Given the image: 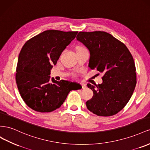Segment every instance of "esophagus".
<instances>
[{"label":"esophagus","instance_id":"esophagus-1","mask_svg":"<svg viewBox=\"0 0 150 150\" xmlns=\"http://www.w3.org/2000/svg\"><path fill=\"white\" fill-rule=\"evenodd\" d=\"M81 86H82V88L83 89H85V88H87L86 85H85V84H81Z\"/></svg>","mask_w":150,"mask_h":150}]
</instances>
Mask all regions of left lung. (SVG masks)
I'll return each instance as SVG.
<instances>
[{
    "label": "left lung",
    "mask_w": 150,
    "mask_h": 150,
    "mask_svg": "<svg viewBox=\"0 0 150 150\" xmlns=\"http://www.w3.org/2000/svg\"><path fill=\"white\" fill-rule=\"evenodd\" d=\"M76 40L89 50L90 68L104 74L101 84H87L93 92L92 99L86 102L87 109L100 116L118 113L129 102L136 84L135 64L130 51L104 31L79 32Z\"/></svg>",
    "instance_id": "1"
}]
</instances>
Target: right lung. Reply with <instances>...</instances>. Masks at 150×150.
<instances>
[{
  "label": "right lung",
  "instance_id": "1",
  "mask_svg": "<svg viewBox=\"0 0 150 150\" xmlns=\"http://www.w3.org/2000/svg\"><path fill=\"white\" fill-rule=\"evenodd\" d=\"M77 31L47 30L29 40L19 54L16 80L23 100L30 108L50 112L59 108L74 82L50 80L51 69ZM76 85H79L76 83Z\"/></svg>",
  "mask_w": 150,
  "mask_h": 150
}]
</instances>
